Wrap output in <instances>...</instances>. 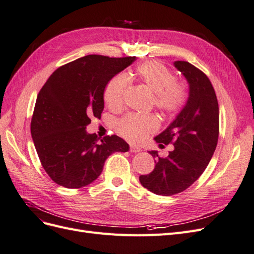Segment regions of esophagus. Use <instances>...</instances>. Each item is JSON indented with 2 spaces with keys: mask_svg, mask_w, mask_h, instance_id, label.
Listing matches in <instances>:
<instances>
[{
  "mask_svg": "<svg viewBox=\"0 0 254 254\" xmlns=\"http://www.w3.org/2000/svg\"><path fill=\"white\" fill-rule=\"evenodd\" d=\"M142 151V149L140 147H137V146H130V152H140Z\"/></svg>",
  "mask_w": 254,
  "mask_h": 254,
  "instance_id": "1",
  "label": "esophagus"
}]
</instances>
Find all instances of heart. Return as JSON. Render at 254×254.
<instances>
[{
	"mask_svg": "<svg viewBox=\"0 0 254 254\" xmlns=\"http://www.w3.org/2000/svg\"><path fill=\"white\" fill-rule=\"evenodd\" d=\"M133 78L153 92V104L165 115L178 113L187 103L186 84L175 79V75L160 61L149 60L137 65ZM127 87L124 75L112 77L104 91V101L111 110H118L123 104V95ZM158 129V121L153 114H128L118 123V131L126 140L140 143Z\"/></svg>",
	"mask_w": 254,
	"mask_h": 254,
	"instance_id": "obj_1",
	"label": "heart"
}]
</instances>
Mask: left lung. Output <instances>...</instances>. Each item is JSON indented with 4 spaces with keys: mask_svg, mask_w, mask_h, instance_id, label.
<instances>
[{
    "mask_svg": "<svg viewBox=\"0 0 254 254\" xmlns=\"http://www.w3.org/2000/svg\"><path fill=\"white\" fill-rule=\"evenodd\" d=\"M174 65L189 82V98L155 141L160 147L173 144L175 148L166 158L159 157L158 151H149L157 159L155 168L140 176L145 189L162 196L181 193L201 176L213 157L219 134L218 102L210 79L188 61H175Z\"/></svg>",
    "mask_w": 254,
    "mask_h": 254,
    "instance_id": "obj_1",
    "label": "left lung"
}]
</instances>
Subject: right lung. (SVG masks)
<instances>
[{
    "label": "right lung",
    "instance_id": "obj_1",
    "mask_svg": "<svg viewBox=\"0 0 254 254\" xmlns=\"http://www.w3.org/2000/svg\"><path fill=\"white\" fill-rule=\"evenodd\" d=\"M135 60L88 55L58 67L37 96L30 132L44 171L66 189H80L102 174L105 161L129 145L118 135L88 133L91 118H101L109 80Z\"/></svg>",
    "mask_w": 254,
    "mask_h": 254
}]
</instances>
